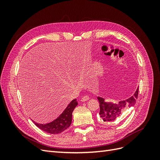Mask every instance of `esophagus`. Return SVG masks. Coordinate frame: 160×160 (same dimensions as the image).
<instances>
[{"mask_svg":"<svg viewBox=\"0 0 160 160\" xmlns=\"http://www.w3.org/2000/svg\"><path fill=\"white\" fill-rule=\"evenodd\" d=\"M88 99H89V97L88 96V95H85L81 98V101H88Z\"/></svg>","mask_w":160,"mask_h":160,"instance_id":"esophagus-1","label":"esophagus"}]
</instances>
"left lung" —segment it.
<instances>
[{
	"label": "left lung",
	"mask_w": 160,
	"mask_h": 160,
	"mask_svg": "<svg viewBox=\"0 0 160 160\" xmlns=\"http://www.w3.org/2000/svg\"><path fill=\"white\" fill-rule=\"evenodd\" d=\"M138 92L139 89L138 88L132 97L125 101H119L118 103L107 102L104 99L98 97L100 108L99 115L102 122L105 123L113 122L120 118L125 109L134 106L138 99Z\"/></svg>",
	"instance_id": "obj_1"
}]
</instances>
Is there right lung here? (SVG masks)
<instances>
[{"instance_id": "obj_1", "label": "right lung", "mask_w": 160, "mask_h": 160, "mask_svg": "<svg viewBox=\"0 0 160 160\" xmlns=\"http://www.w3.org/2000/svg\"><path fill=\"white\" fill-rule=\"evenodd\" d=\"M77 104L78 103L76 99L72 100L59 117H58L51 123L47 124H39L33 122L38 128L47 133L52 134L60 133L70 126L72 122V113Z\"/></svg>"}]
</instances>
